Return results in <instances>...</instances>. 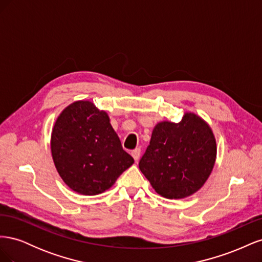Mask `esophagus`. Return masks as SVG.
<instances>
[{
  "label": "esophagus",
  "mask_w": 262,
  "mask_h": 262,
  "mask_svg": "<svg viewBox=\"0 0 262 262\" xmlns=\"http://www.w3.org/2000/svg\"><path fill=\"white\" fill-rule=\"evenodd\" d=\"M131 155L133 156L134 161H138L139 158H140V155H141V149H140V148H136V149H133V150H132V153H131Z\"/></svg>",
  "instance_id": "34e87169"
}]
</instances>
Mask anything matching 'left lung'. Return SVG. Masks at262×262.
<instances>
[{"label": "left lung", "mask_w": 262, "mask_h": 262, "mask_svg": "<svg viewBox=\"0 0 262 262\" xmlns=\"http://www.w3.org/2000/svg\"><path fill=\"white\" fill-rule=\"evenodd\" d=\"M215 156L211 128L200 117L187 113L178 123L156 124L139 167L158 194L182 199L207 181Z\"/></svg>", "instance_id": "obj_1"}]
</instances>
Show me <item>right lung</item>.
<instances>
[{"label":"right lung","mask_w":262,"mask_h":262,"mask_svg":"<svg viewBox=\"0 0 262 262\" xmlns=\"http://www.w3.org/2000/svg\"><path fill=\"white\" fill-rule=\"evenodd\" d=\"M51 153L63 181L85 195L104 192L134 163L122 148L108 115L84 100L68 106L57 119Z\"/></svg>","instance_id":"1"}]
</instances>
